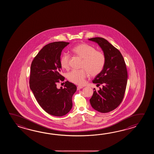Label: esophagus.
<instances>
[{
	"instance_id": "esophagus-1",
	"label": "esophagus",
	"mask_w": 154,
	"mask_h": 154,
	"mask_svg": "<svg viewBox=\"0 0 154 154\" xmlns=\"http://www.w3.org/2000/svg\"><path fill=\"white\" fill-rule=\"evenodd\" d=\"M83 88V87L82 86H78V87H77V90H80V89H81V88Z\"/></svg>"
}]
</instances>
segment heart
<instances>
[{"instance_id": "b5f03b06", "label": "heart", "mask_w": 154, "mask_h": 154, "mask_svg": "<svg viewBox=\"0 0 154 154\" xmlns=\"http://www.w3.org/2000/svg\"><path fill=\"white\" fill-rule=\"evenodd\" d=\"M72 52L82 59V68L85 69L74 70L68 74L69 81L78 85H83L88 72L91 76H95L101 72L104 68L106 57L103 52L96 51L94 47L86 43H80L74 46ZM60 65L63 69H69V57L63 54L60 58Z\"/></svg>"}]
</instances>
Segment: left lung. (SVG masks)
I'll list each match as a JSON object with an SVG mask.
<instances>
[{
  "label": "left lung",
  "instance_id": "left-lung-1",
  "mask_svg": "<svg viewBox=\"0 0 154 154\" xmlns=\"http://www.w3.org/2000/svg\"><path fill=\"white\" fill-rule=\"evenodd\" d=\"M88 40L97 43L101 48L106 57L104 68L92 81L102 88L94 94L90 100L92 107L101 113H107L121 104L127 84L128 73L125 60L118 49L101 37Z\"/></svg>",
  "mask_w": 154,
  "mask_h": 154
}]
</instances>
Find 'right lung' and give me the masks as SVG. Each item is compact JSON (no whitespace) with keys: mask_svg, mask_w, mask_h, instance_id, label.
I'll use <instances>...</instances> for the list:
<instances>
[{"mask_svg":"<svg viewBox=\"0 0 154 154\" xmlns=\"http://www.w3.org/2000/svg\"><path fill=\"white\" fill-rule=\"evenodd\" d=\"M69 42H54L44 46L31 66L29 88L40 106L49 115L60 117L72 108V95L76 86L68 81L64 88H57L64 77L61 74L60 58L63 49Z\"/></svg>","mask_w":154,"mask_h":154,"instance_id":"obj_1","label":"right lung"}]
</instances>
